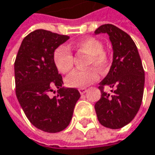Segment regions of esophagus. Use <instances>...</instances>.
I'll return each mask as SVG.
<instances>
[{
	"label": "esophagus",
	"mask_w": 155,
	"mask_h": 155,
	"mask_svg": "<svg viewBox=\"0 0 155 155\" xmlns=\"http://www.w3.org/2000/svg\"><path fill=\"white\" fill-rule=\"evenodd\" d=\"M79 91H80V93L82 95V94H84V93L87 91V89H86V88H80V89H79Z\"/></svg>",
	"instance_id": "obj_1"
}]
</instances>
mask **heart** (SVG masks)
I'll return each mask as SVG.
<instances>
[{"label":"heart","instance_id":"1","mask_svg":"<svg viewBox=\"0 0 155 155\" xmlns=\"http://www.w3.org/2000/svg\"><path fill=\"white\" fill-rule=\"evenodd\" d=\"M72 47L80 52L89 54L87 64L94 66L100 72H104L108 65V54L102 49V43L94 38H86L72 44ZM54 62L61 74H66L74 69V56L69 48L64 46L58 47L54 53ZM98 79L95 69L90 68L83 71H76L65 79L68 87L83 88L94 82Z\"/></svg>","mask_w":155,"mask_h":155}]
</instances>
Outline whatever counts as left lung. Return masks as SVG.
Returning <instances> with one entry per match:
<instances>
[{
  "label": "left lung",
  "mask_w": 155,
  "mask_h": 155,
  "mask_svg": "<svg viewBox=\"0 0 155 155\" xmlns=\"http://www.w3.org/2000/svg\"><path fill=\"white\" fill-rule=\"evenodd\" d=\"M95 34L107 33L113 50V60L107 76L100 82L101 98L95 104L100 123L118 129L130 123L139 110L144 86V72L139 53L131 37L112 24L99 27ZM104 86L115 88L112 95Z\"/></svg>",
  "instance_id": "left-lung-1"
}]
</instances>
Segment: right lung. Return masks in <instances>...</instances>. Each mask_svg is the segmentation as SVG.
Segmentation results:
<instances>
[{"mask_svg":"<svg viewBox=\"0 0 155 155\" xmlns=\"http://www.w3.org/2000/svg\"><path fill=\"white\" fill-rule=\"evenodd\" d=\"M69 38L37 29L23 39L14 64L17 99L30 123L47 133H57L69 126L81 97L76 89L62 87V76L54 62V50ZM53 87L58 91L52 98L49 93Z\"/></svg>","mask_w":155,"mask_h":155,"instance_id":"obj_1","label":"right lung"}]
</instances>
